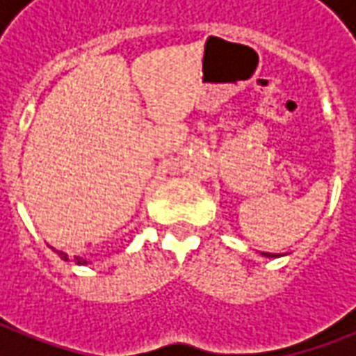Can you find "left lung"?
Returning a JSON list of instances; mask_svg holds the SVG:
<instances>
[{"instance_id":"obj_1","label":"left lung","mask_w":356,"mask_h":356,"mask_svg":"<svg viewBox=\"0 0 356 356\" xmlns=\"http://www.w3.org/2000/svg\"><path fill=\"white\" fill-rule=\"evenodd\" d=\"M267 257H275V255H270V253H267Z\"/></svg>"}]
</instances>
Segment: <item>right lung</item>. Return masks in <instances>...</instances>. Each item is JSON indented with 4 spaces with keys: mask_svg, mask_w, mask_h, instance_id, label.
I'll return each instance as SVG.
<instances>
[{
    "mask_svg": "<svg viewBox=\"0 0 356 356\" xmlns=\"http://www.w3.org/2000/svg\"><path fill=\"white\" fill-rule=\"evenodd\" d=\"M58 255H60V257H62V259H64V261H70V257H67V253H64V251H58ZM74 261H76L77 265H87V263H89V261L81 259V257H74Z\"/></svg>",
    "mask_w": 356,
    "mask_h": 356,
    "instance_id": "add662e5",
    "label": "right lung"
}]
</instances>
